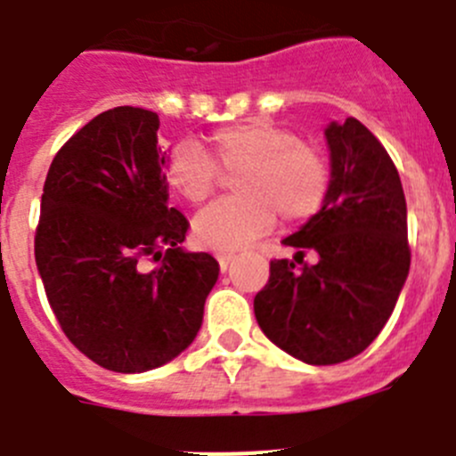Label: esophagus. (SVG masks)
Segmentation results:
<instances>
[{
  "instance_id": "obj_1",
  "label": "esophagus",
  "mask_w": 456,
  "mask_h": 456,
  "mask_svg": "<svg viewBox=\"0 0 456 456\" xmlns=\"http://www.w3.org/2000/svg\"><path fill=\"white\" fill-rule=\"evenodd\" d=\"M232 253H216V260H219V266H221V271H228V266H231V262H232Z\"/></svg>"
}]
</instances>
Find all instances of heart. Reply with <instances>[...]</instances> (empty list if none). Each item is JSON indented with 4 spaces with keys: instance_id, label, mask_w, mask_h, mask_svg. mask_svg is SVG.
<instances>
[{
    "instance_id": "obj_1",
    "label": "heart",
    "mask_w": 456,
    "mask_h": 456,
    "mask_svg": "<svg viewBox=\"0 0 456 456\" xmlns=\"http://www.w3.org/2000/svg\"><path fill=\"white\" fill-rule=\"evenodd\" d=\"M216 171L237 174V196L200 210L191 235L200 246L221 253L244 248L269 232L278 215L287 224L312 219L323 208L332 181L319 146L266 119L216 128L200 149L178 144L167 162V190L199 206L215 191Z\"/></svg>"
}]
</instances>
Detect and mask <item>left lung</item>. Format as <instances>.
Wrapping results in <instances>:
<instances>
[{"instance_id": "left-lung-1", "label": "left lung", "mask_w": 456, "mask_h": 456, "mask_svg": "<svg viewBox=\"0 0 456 456\" xmlns=\"http://www.w3.org/2000/svg\"><path fill=\"white\" fill-rule=\"evenodd\" d=\"M330 191L323 208L282 244L253 300L262 332L305 364H339L382 332L409 275L407 203L398 169L354 117L325 128ZM305 252L317 262L305 265ZM301 266L298 267L297 265Z\"/></svg>"}]
</instances>
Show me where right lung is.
Segmentation results:
<instances>
[{
  "label": "right lung",
  "mask_w": 456,
  "mask_h": 456,
  "mask_svg": "<svg viewBox=\"0 0 456 456\" xmlns=\"http://www.w3.org/2000/svg\"><path fill=\"white\" fill-rule=\"evenodd\" d=\"M160 119L102 112L49 167L36 265L67 339L115 373H144L183 353L219 278L210 253L183 250L187 219L169 208ZM146 259L158 261L146 270Z\"/></svg>",
  "instance_id": "obj_1"
}]
</instances>
